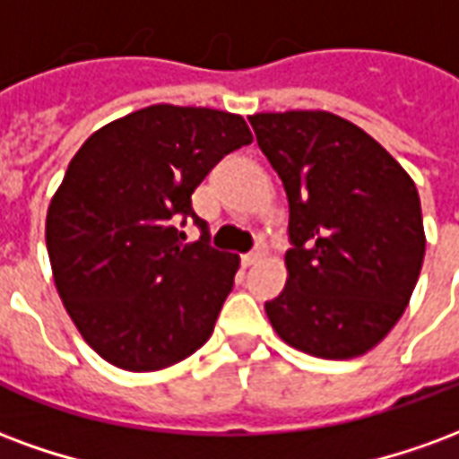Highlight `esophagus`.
I'll use <instances>...</instances> for the list:
<instances>
[{"label": "esophagus", "mask_w": 459, "mask_h": 459, "mask_svg": "<svg viewBox=\"0 0 459 459\" xmlns=\"http://www.w3.org/2000/svg\"><path fill=\"white\" fill-rule=\"evenodd\" d=\"M263 258H265V248H263V246H258L255 250H250V253H246V255H243V265H246V268H250V265H255V263H260Z\"/></svg>", "instance_id": "obj_1"}]
</instances>
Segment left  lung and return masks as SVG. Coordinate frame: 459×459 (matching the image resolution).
<instances>
[{"mask_svg":"<svg viewBox=\"0 0 459 459\" xmlns=\"http://www.w3.org/2000/svg\"><path fill=\"white\" fill-rule=\"evenodd\" d=\"M290 201L288 282L265 305L278 337L319 359H354L395 327L425 258L411 174L327 110L248 117Z\"/></svg>","mask_w":459,"mask_h":459,"instance_id":"1","label":"left lung"}]
</instances>
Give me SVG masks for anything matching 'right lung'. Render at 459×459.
I'll list each match as a JSON object with an SVG mask.
<instances>
[{"instance_id": "1", "label": "right lung", "mask_w": 459, "mask_h": 459, "mask_svg": "<svg viewBox=\"0 0 459 459\" xmlns=\"http://www.w3.org/2000/svg\"><path fill=\"white\" fill-rule=\"evenodd\" d=\"M250 142L240 115L161 103L75 152L48 204L46 248L65 312L108 364L161 371L209 342L240 258L206 243L191 194ZM181 218L204 236L184 244Z\"/></svg>"}]
</instances>
